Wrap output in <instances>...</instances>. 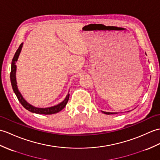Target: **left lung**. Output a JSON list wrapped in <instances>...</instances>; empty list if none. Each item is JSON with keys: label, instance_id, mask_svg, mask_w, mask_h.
Instances as JSON below:
<instances>
[{"label": "left lung", "instance_id": "1", "mask_svg": "<svg viewBox=\"0 0 160 160\" xmlns=\"http://www.w3.org/2000/svg\"><path fill=\"white\" fill-rule=\"evenodd\" d=\"M104 114H115V113H112V112H103Z\"/></svg>", "mask_w": 160, "mask_h": 160}]
</instances>
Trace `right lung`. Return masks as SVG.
I'll use <instances>...</instances> for the list:
<instances>
[{
    "mask_svg": "<svg viewBox=\"0 0 160 160\" xmlns=\"http://www.w3.org/2000/svg\"><path fill=\"white\" fill-rule=\"evenodd\" d=\"M22 45H23V43L20 44L19 48H18V49L16 51V52L15 53V55L12 62V68H11V73H10V79H11V82H12V86L15 94H16L17 96L18 99L19 100V102H20L21 104L23 106L24 108H25L26 109L30 111V112H33V113L42 114H55L60 112L61 110H62L65 107L67 103L68 102L69 98V94L67 95V97L64 99V101L62 102L61 103H59V104L52 107L46 108H36V107L32 106L31 104H29V103H27V101H26V100L23 98V97H22L20 91H18L16 80V62L17 61L18 57H19L20 55V51L22 48Z\"/></svg>",
    "mask_w": 160,
    "mask_h": 160,
    "instance_id": "add662e5",
    "label": "right lung"
}]
</instances>
